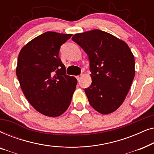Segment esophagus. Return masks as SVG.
I'll use <instances>...</instances> for the list:
<instances>
[{"mask_svg":"<svg viewBox=\"0 0 154 154\" xmlns=\"http://www.w3.org/2000/svg\"><path fill=\"white\" fill-rule=\"evenodd\" d=\"M81 75H78V76H76V79H78V81H79L80 79H81Z\"/></svg>","mask_w":154,"mask_h":154,"instance_id":"1","label":"esophagus"}]
</instances>
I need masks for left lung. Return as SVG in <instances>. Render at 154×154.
Here are the masks:
<instances>
[{
	"label": "left lung",
	"instance_id": "1",
	"mask_svg": "<svg viewBox=\"0 0 154 154\" xmlns=\"http://www.w3.org/2000/svg\"><path fill=\"white\" fill-rule=\"evenodd\" d=\"M72 40L88 54L92 83L85 92L97 112L113 113L123 104L134 77V57L128 44L105 31L94 29Z\"/></svg>",
	"mask_w": 154,
	"mask_h": 154
}]
</instances>
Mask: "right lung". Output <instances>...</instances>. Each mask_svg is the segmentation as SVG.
Wrapping results in <instances>:
<instances>
[{
	"label": "right lung",
	"instance_id": "right-lung-1",
	"mask_svg": "<svg viewBox=\"0 0 154 154\" xmlns=\"http://www.w3.org/2000/svg\"><path fill=\"white\" fill-rule=\"evenodd\" d=\"M71 33L48 31L26 43L19 53L16 74L26 100L49 117L63 114L71 104L77 79L66 73L59 57Z\"/></svg>",
	"mask_w": 154,
	"mask_h": 154
}]
</instances>
